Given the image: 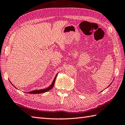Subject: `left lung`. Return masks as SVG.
<instances>
[{
	"label": "left lung",
	"mask_w": 125,
	"mask_h": 125,
	"mask_svg": "<svg viewBox=\"0 0 125 125\" xmlns=\"http://www.w3.org/2000/svg\"><path fill=\"white\" fill-rule=\"evenodd\" d=\"M112 82H113V81H112ZM111 84H112V83H111V84H110V85H109V86H110V85H111Z\"/></svg>",
	"instance_id": "left-lung-1"
}]
</instances>
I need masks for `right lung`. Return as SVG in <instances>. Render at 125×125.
<instances>
[{
    "instance_id": "obj_1",
    "label": "right lung",
    "mask_w": 125,
    "mask_h": 125,
    "mask_svg": "<svg viewBox=\"0 0 125 125\" xmlns=\"http://www.w3.org/2000/svg\"><path fill=\"white\" fill-rule=\"evenodd\" d=\"M57 74H58V73L56 74V76H55V78H54V80H53V81H52V84L50 85L49 87H47V88L44 89L33 90V91H30V92H26V93H28V94H42V93H44V92H47V91H49L50 90H51V89L52 88L53 86H54V83H55V79H56V77H57ZM10 83H11V84L12 85H13V86H14V87H15L12 84L11 82H10ZM15 88H16V87H15ZM16 89H17V88H16Z\"/></svg>"
}]
</instances>
